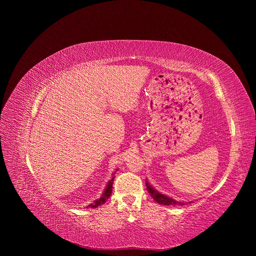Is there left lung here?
Masks as SVG:
<instances>
[{"mask_svg": "<svg viewBox=\"0 0 256 256\" xmlns=\"http://www.w3.org/2000/svg\"><path fill=\"white\" fill-rule=\"evenodd\" d=\"M146 186H147V190H148L149 194H151V196L153 198V200H156L160 204H165V206H170V204H174V206L175 204H181L182 206V204H184V202H177V200H173V198H169L165 194H162L158 192L153 186H151L149 184V182H146Z\"/></svg>", "mask_w": 256, "mask_h": 256, "instance_id": "left-lung-1", "label": "left lung"}]
</instances>
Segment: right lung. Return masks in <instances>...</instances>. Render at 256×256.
<instances>
[{"mask_svg": "<svg viewBox=\"0 0 256 256\" xmlns=\"http://www.w3.org/2000/svg\"><path fill=\"white\" fill-rule=\"evenodd\" d=\"M118 170V169H116ZM116 173V172H114ZM114 177H112L110 180H109V182L107 184L106 188H105V190L103 192L102 196L96 200L94 202L90 204L89 206H87V208H97L101 204H103L104 202H106L107 198L112 196V184H114Z\"/></svg>", "mask_w": 256, "mask_h": 256, "instance_id": "1", "label": "right lung"}]
</instances>
